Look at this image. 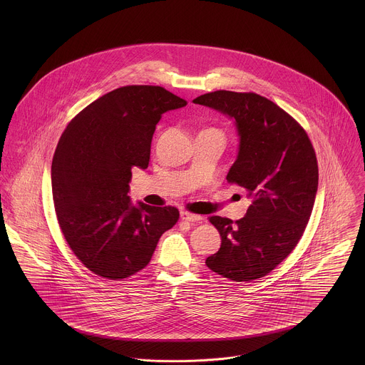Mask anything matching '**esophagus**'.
<instances>
[{"label": "esophagus", "mask_w": 365, "mask_h": 365, "mask_svg": "<svg viewBox=\"0 0 365 365\" xmlns=\"http://www.w3.org/2000/svg\"><path fill=\"white\" fill-rule=\"evenodd\" d=\"M180 216H181V219H182V220H187V222L201 223V222L204 220V217H202V216H200V215H194V213H190V212H184V210L180 213Z\"/></svg>", "instance_id": "obj_1"}]
</instances>
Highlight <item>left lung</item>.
Masks as SVG:
<instances>
[{"label": "left lung", "instance_id": "left-lung-1", "mask_svg": "<svg viewBox=\"0 0 365 365\" xmlns=\"http://www.w3.org/2000/svg\"><path fill=\"white\" fill-rule=\"evenodd\" d=\"M235 120L239 153L226 180L247 191L246 215L210 216L222 243L205 264L236 282L257 279L285 260L302 237L317 191V160L304 128L255 93L219 90L194 100Z\"/></svg>", "mask_w": 365, "mask_h": 365}]
</instances>
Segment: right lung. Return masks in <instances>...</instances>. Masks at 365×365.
I'll list each match as a JSON object with an SVG mask.
<instances>
[{"label": "right lung", "mask_w": 365, "mask_h": 365, "mask_svg": "<svg viewBox=\"0 0 365 365\" xmlns=\"http://www.w3.org/2000/svg\"><path fill=\"white\" fill-rule=\"evenodd\" d=\"M187 101L158 86H126L86 106L64 129L52 161L54 209L63 236L90 271L128 278L152 259L180 212L133 205L132 168H148L156 125Z\"/></svg>", "instance_id": "add662e5"}]
</instances>
